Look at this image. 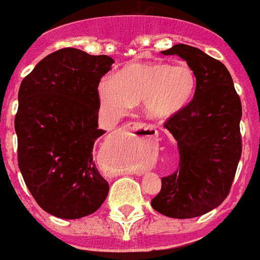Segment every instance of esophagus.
<instances>
[{"mask_svg":"<svg viewBox=\"0 0 260 260\" xmlns=\"http://www.w3.org/2000/svg\"><path fill=\"white\" fill-rule=\"evenodd\" d=\"M125 129L128 131H139L140 134H142V136H145V138H149V136H157V131L154 129V128H151V126H145V125L142 124H138V122H132V121H129V122H126V124L124 125Z\"/></svg>","mask_w":260,"mask_h":260,"instance_id":"esophagus-1","label":"esophagus"}]
</instances>
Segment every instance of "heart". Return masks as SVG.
<instances>
[{"label": "heart", "instance_id": "heart-1", "mask_svg": "<svg viewBox=\"0 0 260 260\" xmlns=\"http://www.w3.org/2000/svg\"><path fill=\"white\" fill-rule=\"evenodd\" d=\"M197 88L196 71L187 63H132L106 78L99 85L103 107L113 114H125L138 103L149 118L165 120L189 105Z\"/></svg>", "mask_w": 260, "mask_h": 260}]
</instances>
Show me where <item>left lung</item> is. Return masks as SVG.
<instances>
[{
  "label": "left lung",
  "instance_id": "obj_1",
  "mask_svg": "<svg viewBox=\"0 0 260 260\" xmlns=\"http://www.w3.org/2000/svg\"><path fill=\"white\" fill-rule=\"evenodd\" d=\"M162 55H178L191 66L197 88L189 105L164 126L179 149L174 174L161 178L151 207L169 218L201 216L228 197L241 158V101L222 61L199 48L178 44Z\"/></svg>",
  "mask_w": 260,
  "mask_h": 260
}]
</instances>
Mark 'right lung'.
Masks as SVG:
<instances>
[{
  "instance_id": "1",
  "label": "right lung",
  "mask_w": 260,
  "mask_h": 260,
  "mask_svg": "<svg viewBox=\"0 0 260 260\" xmlns=\"http://www.w3.org/2000/svg\"><path fill=\"white\" fill-rule=\"evenodd\" d=\"M114 60L63 48L44 57L19 88L17 162L44 211L78 219L101 208L109 183L93 162L101 99L98 86Z\"/></svg>"
}]
</instances>
